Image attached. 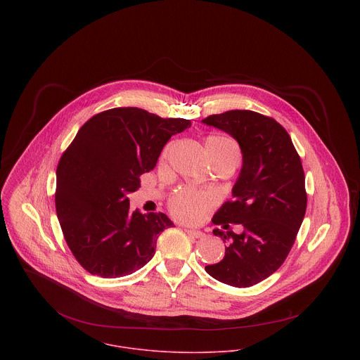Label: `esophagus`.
Instances as JSON below:
<instances>
[{"instance_id":"34e87169","label":"esophagus","mask_w":360,"mask_h":360,"mask_svg":"<svg viewBox=\"0 0 360 360\" xmlns=\"http://www.w3.org/2000/svg\"><path fill=\"white\" fill-rule=\"evenodd\" d=\"M186 233H187L190 237H193V238H204V237H205V234H204L202 231H200V230L186 229Z\"/></svg>"}]
</instances>
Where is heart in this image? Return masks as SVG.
I'll list each match as a JSON object with an SVG mask.
<instances>
[{"mask_svg": "<svg viewBox=\"0 0 360 360\" xmlns=\"http://www.w3.org/2000/svg\"><path fill=\"white\" fill-rule=\"evenodd\" d=\"M205 147L212 162L227 160L236 165L240 163L241 151L238 144L226 136H209ZM216 202L217 197L212 191L183 188L170 197L169 207L177 219L186 223H200Z\"/></svg>", "mask_w": 360, "mask_h": 360, "instance_id": "obj_1", "label": "heart"}]
</instances>
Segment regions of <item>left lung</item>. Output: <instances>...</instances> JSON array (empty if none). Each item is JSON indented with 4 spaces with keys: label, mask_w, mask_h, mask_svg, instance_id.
<instances>
[{
    "label": "left lung",
    "mask_w": 360,
    "mask_h": 360,
    "mask_svg": "<svg viewBox=\"0 0 360 360\" xmlns=\"http://www.w3.org/2000/svg\"><path fill=\"white\" fill-rule=\"evenodd\" d=\"M202 122L234 137L243 153L234 200L212 219L223 227L213 234L226 243L224 257L206 266V273L233 287H251L273 274L295 243L308 204L302 162L290 134L273 117L236 109ZM230 222L241 224L243 231L236 235Z\"/></svg>",
    "instance_id": "obj_1"
}]
</instances>
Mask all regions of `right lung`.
Returning a JSON list of instances; mask_svg holds the SVG:
<instances>
[{"label": "right lung", "mask_w": 360, "mask_h": 360, "mask_svg": "<svg viewBox=\"0 0 360 360\" xmlns=\"http://www.w3.org/2000/svg\"><path fill=\"white\" fill-rule=\"evenodd\" d=\"M190 126L129 106L103 110L80 127L56 167L55 207L69 250L89 273L122 277L153 259L159 234L173 223L162 212H131L127 194L170 137Z\"/></svg>", "instance_id": "obj_1"}]
</instances>
